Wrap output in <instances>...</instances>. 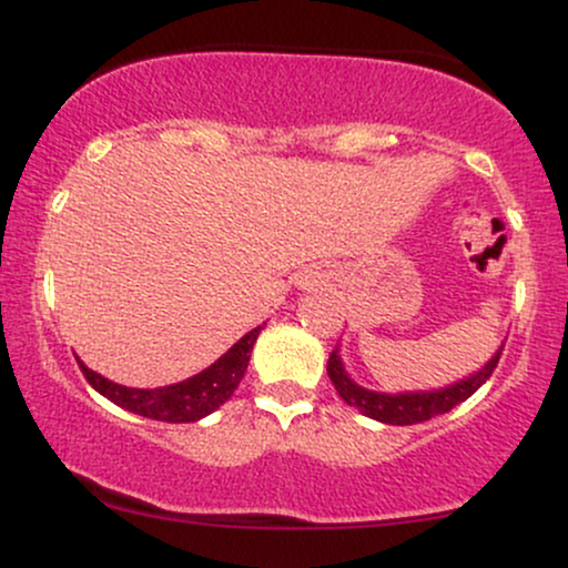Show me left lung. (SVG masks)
Returning a JSON list of instances; mask_svg holds the SVG:
<instances>
[{"mask_svg":"<svg viewBox=\"0 0 568 568\" xmlns=\"http://www.w3.org/2000/svg\"><path fill=\"white\" fill-rule=\"evenodd\" d=\"M501 349H505V344H501L497 355H494L491 361H488L486 366L478 371V374H473L470 379L454 384V387H446V389H435V393L382 395V393H371V389L357 387V384L352 382L347 374H344L342 361H338V355H336L338 349L331 352V357H328V376H331V382H334L338 397H342L344 403H349V406H355L361 414L371 416V419L384 422V425H419V422H427V419H433V416L448 414L454 406L465 403L467 397H470L475 389H478L480 384H484L488 376L494 374Z\"/></svg>","mask_w":568,"mask_h":568,"instance_id":"obj_1","label":"left lung"}]
</instances>
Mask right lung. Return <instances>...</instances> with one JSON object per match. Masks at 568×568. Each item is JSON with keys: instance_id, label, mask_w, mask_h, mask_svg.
<instances>
[{"instance_id": "add662e5", "label": "right lung", "mask_w": 568, "mask_h": 568, "mask_svg": "<svg viewBox=\"0 0 568 568\" xmlns=\"http://www.w3.org/2000/svg\"><path fill=\"white\" fill-rule=\"evenodd\" d=\"M258 334H262V325L240 338V342L234 344L226 355H221L211 368L192 376V379L160 389H130L122 387V384L103 379L101 374L82 366V363L80 368L84 379L93 384V389H98L103 397H109L116 406L133 410V414L158 422H175V425H179V422H197L202 416L213 414L221 403L230 400L234 389H237Z\"/></svg>"}]
</instances>
